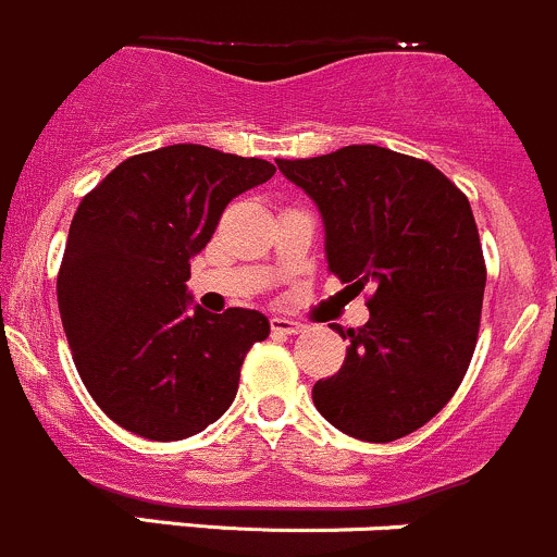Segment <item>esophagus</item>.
<instances>
[{
	"label": "esophagus",
	"mask_w": 557,
	"mask_h": 557,
	"mask_svg": "<svg viewBox=\"0 0 557 557\" xmlns=\"http://www.w3.org/2000/svg\"><path fill=\"white\" fill-rule=\"evenodd\" d=\"M271 327H273V333H281V335L302 333V324L295 322V319H289V317H273Z\"/></svg>",
	"instance_id": "34e87169"
}]
</instances>
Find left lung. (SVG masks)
<instances>
[{
  "label": "left lung",
  "instance_id": "8db88e82",
  "mask_svg": "<svg viewBox=\"0 0 557 557\" xmlns=\"http://www.w3.org/2000/svg\"><path fill=\"white\" fill-rule=\"evenodd\" d=\"M324 224V260L351 289L371 286L341 371L313 406L341 433L387 444L447 406L476 346L484 260L466 195L431 162L382 146L278 159Z\"/></svg>",
  "mask_w": 557,
  "mask_h": 557
}]
</instances>
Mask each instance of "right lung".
<instances>
[{
    "label": "right lung",
    "mask_w": 557,
    "mask_h": 557,
    "mask_svg": "<svg viewBox=\"0 0 557 557\" xmlns=\"http://www.w3.org/2000/svg\"><path fill=\"white\" fill-rule=\"evenodd\" d=\"M273 173L265 159L178 143L129 157L81 200L59 313L86 389L129 433L181 442L235 400L271 322L251 308L206 311L186 281L230 200Z\"/></svg>",
    "instance_id": "right-lung-1"
}]
</instances>
